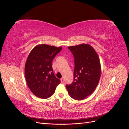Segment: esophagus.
I'll return each mask as SVG.
<instances>
[{"label":"esophagus","mask_w":129,"mask_h":129,"mask_svg":"<svg viewBox=\"0 0 129 129\" xmlns=\"http://www.w3.org/2000/svg\"><path fill=\"white\" fill-rule=\"evenodd\" d=\"M60 80H61V83H63L64 82V79H63V78H61V79H60Z\"/></svg>","instance_id":"34e87169"}]
</instances>
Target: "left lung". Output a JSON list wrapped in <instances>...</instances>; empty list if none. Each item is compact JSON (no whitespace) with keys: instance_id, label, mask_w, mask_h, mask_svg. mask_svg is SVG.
<instances>
[{"instance_id":"8db88e82","label":"left lung","mask_w":129,"mask_h":129,"mask_svg":"<svg viewBox=\"0 0 129 129\" xmlns=\"http://www.w3.org/2000/svg\"><path fill=\"white\" fill-rule=\"evenodd\" d=\"M74 57V81L66 87L70 96L82 100L94 91L99 82L101 67L95 50L88 44L68 47Z\"/></svg>"}]
</instances>
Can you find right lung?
I'll list each match as a JSON object with an SVG mask.
<instances>
[{"label":"right lung","instance_id":"1","mask_svg":"<svg viewBox=\"0 0 129 129\" xmlns=\"http://www.w3.org/2000/svg\"><path fill=\"white\" fill-rule=\"evenodd\" d=\"M62 47L42 44L36 46L27 57L25 67L26 82L30 91L40 99L51 96L61 81L53 73L52 61Z\"/></svg>","mask_w":129,"mask_h":129}]
</instances>
